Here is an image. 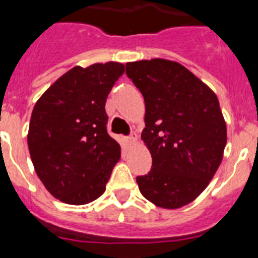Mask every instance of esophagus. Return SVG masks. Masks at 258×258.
<instances>
[{
  "label": "esophagus",
  "instance_id": "esophagus-1",
  "mask_svg": "<svg viewBox=\"0 0 258 258\" xmlns=\"http://www.w3.org/2000/svg\"><path fill=\"white\" fill-rule=\"evenodd\" d=\"M135 142H136V136L135 135H131V136H128V138H127V143H128L130 146L135 143Z\"/></svg>",
  "mask_w": 258,
  "mask_h": 258
}]
</instances>
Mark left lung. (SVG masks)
<instances>
[{
    "label": "left lung",
    "mask_w": 258,
    "mask_h": 258,
    "mask_svg": "<svg viewBox=\"0 0 258 258\" xmlns=\"http://www.w3.org/2000/svg\"><path fill=\"white\" fill-rule=\"evenodd\" d=\"M146 104L142 139L152 168L136 183L156 207L177 209L208 187L223 160L227 123L216 94L179 62L162 58L125 63Z\"/></svg>",
    "instance_id": "8db88e82"
}]
</instances>
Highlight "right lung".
<instances>
[{
	"instance_id": "add662e5",
	"label": "right lung",
	"mask_w": 258,
	"mask_h": 258,
	"mask_svg": "<svg viewBox=\"0 0 258 258\" xmlns=\"http://www.w3.org/2000/svg\"><path fill=\"white\" fill-rule=\"evenodd\" d=\"M123 73L120 62L75 66L33 108L27 133L31 162L46 189L62 203L89 204L106 190L120 146L107 134L104 106Z\"/></svg>"
}]
</instances>
